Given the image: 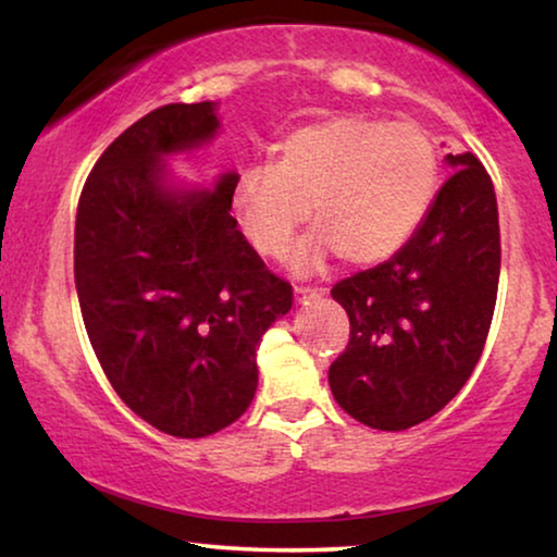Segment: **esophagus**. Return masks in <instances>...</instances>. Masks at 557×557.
I'll list each match as a JSON object with an SVG mask.
<instances>
[{"mask_svg": "<svg viewBox=\"0 0 557 557\" xmlns=\"http://www.w3.org/2000/svg\"><path fill=\"white\" fill-rule=\"evenodd\" d=\"M294 296L299 304H311V301L322 299V292H319V288H309V286H296Z\"/></svg>", "mask_w": 557, "mask_h": 557, "instance_id": "34e87169", "label": "esophagus"}]
</instances>
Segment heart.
<instances>
[{"label":"heart","mask_w":557,"mask_h":557,"mask_svg":"<svg viewBox=\"0 0 557 557\" xmlns=\"http://www.w3.org/2000/svg\"><path fill=\"white\" fill-rule=\"evenodd\" d=\"M438 189V149L408 121L334 116L296 128L276 164H250L233 185L240 233L261 256L284 258L299 227L319 225L294 250L296 273L342 253L352 265L393 258L429 215Z\"/></svg>","instance_id":"b5f03b06"}]
</instances>
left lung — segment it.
Returning <instances> with one entry per match:
<instances>
[{"mask_svg":"<svg viewBox=\"0 0 557 557\" xmlns=\"http://www.w3.org/2000/svg\"><path fill=\"white\" fill-rule=\"evenodd\" d=\"M451 177L413 238L332 288L349 345L330 368L334 400L370 429L406 431L461 391L490 332L499 284L497 195L482 162L446 154Z\"/></svg>","mask_w":557,"mask_h":557,"instance_id":"1","label":"left lung"}]
</instances>
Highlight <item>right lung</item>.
<instances>
[{
    "label": "right lung",
    "instance_id": "1",
    "mask_svg": "<svg viewBox=\"0 0 557 557\" xmlns=\"http://www.w3.org/2000/svg\"><path fill=\"white\" fill-rule=\"evenodd\" d=\"M218 132L215 101L147 113L98 159L75 218V288L98 362L136 416L177 438L246 413L258 342L294 304L231 215L238 172L202 187L172 170Z\"/></svg>",
    "mask_w": 557,
    "mask_h": 557
}]
</instances>
